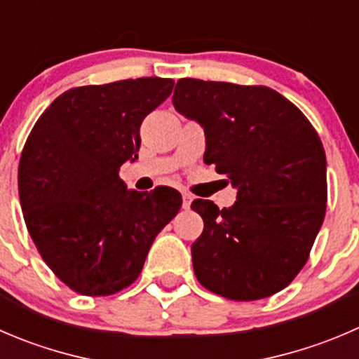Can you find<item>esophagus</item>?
<instances>
[{"label": "esophagus", "instance_id": "obj_1", "mask_svg": "<svg viewBox=\"0 0 359 359\" xmlns=\"http://www.w3.org/2000/svg\"><path fill=\"white\" fill-rule=\"evenodd\" d=\"M191 201H193V196L189 193H184L182 194V207L184 208H189L191 207Z\"/></svg>", "mask_w": 359, "mask_h": 359}]
</instances>
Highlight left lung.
<instances>
[{
	"instance_id": "1",
	"label": "left lung",
	"mask_w": 359,
	"mask_h": 359,
	"mask_svg": "<svg viewBox=\"0 0 359 359\" xmlns=\"http://www.w3.org/2000/svg\"><path fill=\"white\" fill-rule=\"evenodd\" d=\"M179 114L205 131V163L236 189L219 210L191 208L203 233L191 245L201 286L229 300L272 297L307 263L326 212V156L307 117L270 87L180 79Z\"/></svg>"
}]
</instances>
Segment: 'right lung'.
I'll return each instance as SVG.
<instances>
[{
	"label": "right lung",
	"mask_w": 359,
	"mask_h": 359,
	"mask_svg": "<svg viewBox=\"0 0 359 359\" xmlns=\"http://www.w3.org/2000/svg\"><path fill=\"white\" fill-rule=\"evenodd\" d=\"M173 83L149 76L75 87L27 137L19 163L24 221L48 268L76 293L107 297L133 284L180 210L179 191L140 193L119 177L124 163L138 159L142 121Z\"/></svg>",
	"instance_id": "obj_1"
}]
</instances>
